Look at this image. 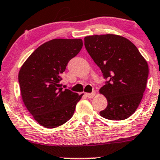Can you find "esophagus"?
<instances>
[{
	"instance_id": "1",
	"label": "esophagus",
	"mask_w": 160,
	"mask_h": 160,
	"mask_svg": "<svg viewBox=\"0 0 160 160\" xmlns=\"http://www.w3.org/2000/svg\"><path fill=\"white\" fill-rule=\"evenodd\" d=\"M86 96H87V98H89V99H91V98H92L93 96H95V95H96V92H95V91H93L92 92H91V93H86Z\"/></svg>"
}]
</instances>
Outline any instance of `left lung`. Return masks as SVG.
Returning <instances> with one entry per match:
<instances>
[{
	"label": "left lung",
	"instance_id": "8db88e82",
	"mask_svg": "<svg viewBox=\"0 0 160 160\" xmlns=\"http://www.w3.org/2000/svg\"><path fill=\"white\" fill-rule=\"evenodd\" d=\"M84 45L108 80L99 89L108 102L100 115L109 120L129 118L139 106L147 87V61L130 40L118 35L86 36Z\"/></svg>",
	"mask_w": 160,
	"mask_h": 160
}]
</instances>
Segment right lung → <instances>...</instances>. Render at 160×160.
Returning a JSON list of instances; mask_svg holds the SVG:
<instances>
[{"mask_svg": "<svg viewBox=\"0 0 160 160\" xmlns=\"http://www.w3.org/2000/svg\"><path fill=\"white\" fill-rule=\"evenodd\" d=\"M83 47L80 38H55L40 45L19 72L24 105L38 124L54 128L66 123L74 113L83 94L63 88L61 74Z\"/></svg>", "mask_w": 160, "mask_h": 160, "instance_id": "right-lung-1", "label": "right lung"}]
</instances>
